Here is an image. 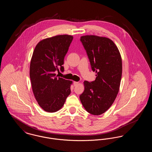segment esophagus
<instances>
[{
  "instance_id": "esophagus-1",
  "label": "esophagus",
  "mask_w": 152,
  "mask_h": 152,
  "mask_svg": "<svg viewBox=\"0 0 152 152\" xmlns=\"http://www.w3.org/2000/svg\"><path fill=\"white\" fill-rule=\"evenodd\" d=\"M79 84V82H77V81H74L73 82V86H76Z\"/></svg>"
}]
</instances>
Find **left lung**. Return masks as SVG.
<instances>
[{"label": "left lung", "mask_w": 152, "mask_h": 152, "mask_svg": "<svg viewBox=\"0 0 152 152\" xmlns=\"http://www.w3.org/2000/svg\"><path fill=\"white\" fill-rule=\"evenodd\" d=\"M96 79L85 81L84 92L80 96L87 112L100 115L108 109L118 93L122 76V59L117 47L110 39L96 35L81 36Z\"/></svg>", "instance_id": "8db88e82"}]
</instances>
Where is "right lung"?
<instances>
[{
	"mask_svg": "<svg viewBox=\"0 0 152 152\" xmlns=\"http://www.w3.org/2000/svg\"><path fill=\"white\" fill-rule=\"evenodd\" d=\"M73 37L60 35L43 39L35 48L30 63L32 91L39 106L47 112L63 107L71 94L72 81L58 77L55 72L64 71V59Z\"/></svg>",
	"mask_w": 152,
	"mask_h": 152,
	"instance_id": "1",
	"label": "right lung"
}]
</instances>
